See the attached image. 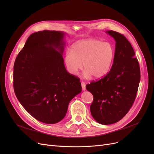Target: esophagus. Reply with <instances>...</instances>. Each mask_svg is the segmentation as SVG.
Returning a JSON list of instances; mask_svg holds the SVG:
<instances>
[{"label":"esophagus","instance_id":"1","mask_svg":"<svg viewBox=\"0 0 154 154\" xmlns=\"http://www.w3.org/2000/svg\"><path fill=\"white\" fill-rule=\"evenodd\" d=\"M81 84H82V90L83 91H85L86 90V88H85V83L83 82H82V83H81Z\"/></svg>","mask_w":154,"mask_h":154}]
</instances>
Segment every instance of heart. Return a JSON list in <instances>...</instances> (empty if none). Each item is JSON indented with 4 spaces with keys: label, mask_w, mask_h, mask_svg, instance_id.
<instances>
[{
    "label": "heart",
    "mask_w": 154,
    "mask_h": 154,
    "mask_svg": "<svg viewBox=\"0 0 154 154\" xmlns=\"http://www.w3.org/2000/svg\"><path fill=\"white\" fill-rule=\"evenodd\" d=\"M114 49L110 43L87 39L74 44L71 52L65 54L64 63L69 73L76 75L83 67V76L89 79L105 77L110 71L114 58Z\"/></svg>",
    "instance_id": "1"
}]
</instances>
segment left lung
I'll list each match as a JSON object with an SVG mask.
<instances>
[{
    "instance_id": "obj_1",
    "label": "left lung",
    "mask_w": 154,
    "mask_h": 154,
    "mask_svg": "<svg viewBox=\"0 0 154 154\" xmlns=\"http://www.w3.org/2000/svg\"><path fill=\"white\" fill-rule=\"evenodd\" d=\"M116 41L114 58L109 72L86 85L94 99L91 113L97 123L110 125L119 122L131 108L140 82V68L132 45L123 35L106 31Z\"/></svg>"
}]
</instances>
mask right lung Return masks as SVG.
Masks as SVG:
<instances>
[{
  "label": "right lung",
  "mask_w": 154,
  "mask_h": 154,
  "mask_svg": "<svg viewBox=\"0 0 154 154\" xmlns=\"http://www.w3.org/2000/svg\"><path fill=\"white\" fill-rule=\"evenodd\" d=\"M65 32L44 30L31 34L13 67V87L32 117L54 124L66 115L69 102L82 92L80 79L64 66Z\"/></svg>",
  "instance_id": "1"
}]
</instances>
